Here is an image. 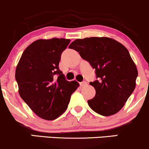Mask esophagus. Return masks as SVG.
I'll use <instances>...</instances> for the list:
<instances>
[{"label": "esophagus", "mask_w": 149, "mask_h": 149, "mask_svg": "<svg viewBox=\"0 0 149 149\" xmlns=\"http://www.w3.org/2000/svg\"><path fill=\"white\" fill-rule=\"evenodd\" d=\"M80 85H81V86H82V87H83V86H86V85H87V82L85 81H82V82L80 83Z\"/></svg>", "instance_id": "1"}]
</instances>
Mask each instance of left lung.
Returning <instances> with one entry per match:
<instances>
[{
  "instance_id": "obj_1",
  "label": "left lung",
  "mask_w": 149,
  "mask_h": 149,
  "mask_svg": "<svg viewBox=\"0 0 149 149\" xmlns=\"http://www.w3.org/2000/svg\"><path fill=\"white\" fill-rule=\"evenodd\" d=\"M95 69L96 80L90 83L95 95L88 100L97 114L110 116L118 112L134 91L138 71L127 48L108 37L76 40L69 45Z\"/></svg>"
}]
</instances>
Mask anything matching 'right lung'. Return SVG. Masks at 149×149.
Masks as SVG:
<instances>
[{"instance_id": "right-lung-1", "label": "right lung", "mask_w": 149, "mask_h": 149, "mask_svg": "<svg viewBox=\"0 0 149 149\" xmlns=\"http://www.w3.org/2000/svg\"><path fill=\"white\" fill-rule=\"evenodd\" d=\"M71 40H39L28 46L15 71L21 98L37 116L54 120L66 111L76 81H69L58 68L62 52Z\"/></svg>"}]
</instances>
